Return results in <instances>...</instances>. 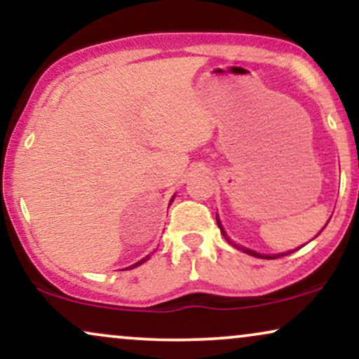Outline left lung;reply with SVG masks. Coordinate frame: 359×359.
<instances>
[{"label":"left lung","mask_w":359,"mask_h":359,"mask_svg":"<svg viewBox=\"0 0 359 359\" xmlns=\"http://www.w3.org/2000/svg\"><path fill=\"white\" fill-rule=\"evenodd\" d=\"M218 222V219H217ZM218 226H219V229H222V235L224 236V240H228L226 238V235H224V231H223V228H222V224H219V222H218ZM228 243H231L228 240ZM233 246L235 248H238V250H241V251H245L246 255H251V256H256V257H262V259H277V257H280V256H285V255H290V252H294V251H290V252H285V255H277V256H269V255H259V252H255V251H251V250H246V248H241V246H238V245H235V243H231Z\"/></svg>","instance_id":"obj_1"}]
</instances>
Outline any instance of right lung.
Here are the masks:
<instances>
[{
  "instance_id": "right-lung-1",
  "label": "right lung",
  "mask_w": 359,
  "mask_h": 359,
  "mask_svg": "<svg viewBox=\"0 0 359 359\" xmlns=\"http://www.w3.org/2000/svg\"><path fill=\"white\" fill-rule=\"evenodd\" d=\"M149 257H151V256H146V257H144V259H141L140 262H136V264H133L131 267H136V266H140V264H142V262H144V261H147V259H149ZM131 267H126V269H131Z\"/></svg>"
}]
</instances>
